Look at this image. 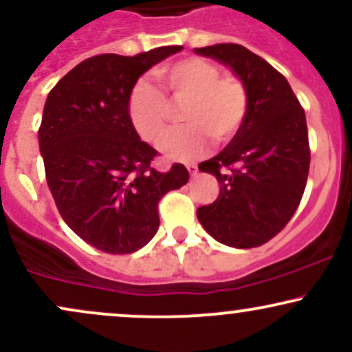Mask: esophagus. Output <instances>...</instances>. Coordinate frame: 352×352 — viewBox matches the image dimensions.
<instances>
[{
	"label": "esophagus",
	"mask_w": 352,
	"mask_h": 352,
	"mask_svg": "<svg viewBox=\"0 0 352 352\" xmlns=\"http://www.w3.org/2000/svg\"><path fill=\"white\" fill-rule=\"evenodd\" d=\"M187 170L190 172V175H195V173L199 172V167H197L195 164H187Z\"/></svg>",
	"instance_id": "34e87169"
}]
</instances>
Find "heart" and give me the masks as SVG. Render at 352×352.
<instances>
[{"instance_id": "1", "label": "heart", "mask_w": 352, "mask_h": 352, "mask_svg": "<svg viewBox=\"0 0 352 352\" xmlns=\"http://www.w3.org/2000/svg\"><path fill=\"white\" fill-rule=\"evenodd\" d=\"M215 60L188 56L155 72L165 98L145 80L132 87L127 99V117L144 142L159 145L170 131V106H180L187 122L173 132L164 145L165 155L175 160L199 159L210 144L232 142L243 127L250 109L245 80L233 72L220 74Z\"/></svg>"}]
</instances>
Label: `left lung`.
Masks as SVG:
<instances>
[{"instance_id": "left-lung-1", "label": "left lung", "mask_w": 352, "mask_h": 352, "mask_svg": "<svg viewBox=\"0 0 352 352\" xmlns=\"http://www.w3.org/2000/svg\"><path fill=\"white\" fill-rule=\"evenodd\" d=\"M245 80L250 109L243 127L217 157L199 164L220 184V195L197 210L200 223L233 248L265 245L300 205L309 172L305 109L285 76L235 43L195 47Z\"/></svg>"}]
</instances>
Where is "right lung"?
Wrapping results in <instances>:
<instances>
[{"label": "right lung", "mask_w": 352, "mask_h": 352, "mask_svg": "<svg viewBox=\"0 0 352 352\" xmlns=\"http://www.w3.org/2000/svg\"><path fill=\"white\" fill-rule=\"evenodd\" d=\"M184 50L162 46L135 56L98 54L51 89L39 125L46 180L76 235L111 254L140 250L159 228V200L188 182V170L152 167L159 155L127 117L137 79Z\"/></svg>", "instance_id": "1"}]
</instances>
